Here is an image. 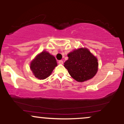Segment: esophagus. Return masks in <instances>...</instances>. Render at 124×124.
Returning <instances> with one entry per match:
<instances>
[{"label":"esophagus","instance_id":"obj_1","mask_svg":"<svg viewBox=\"0 0 124 124\" xmlns=\"http://www.w3.org/2000/svg\"><path fill=\"white\" fill-rule=\"evenodd\" d=\"M58 63H59V64H61V65H62V64H63V61L60 60V61H58Z\"/></svg>","mask_w":124,"mask_h":124}]
</instances>
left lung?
Segmentation results:
<instances>
[{"instance_id":"obj_1","label":"left lung","mask_w":124,"mask_h":124,"mask_svg":"<svg viewBox=\"0 0 124 124\" xmlns=\"http://www.w3.org/2000/svg\"><path fill=\"white\" fill-rule=\"evenodd\" d=\"M68 56L69 58L64 63V66L75 80L83 82L95 76L99 64L97 58L89 49H76L70 52Z\"/></svg>"}]
</instances>
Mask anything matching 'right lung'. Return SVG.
I'll return each instance as SVG.
<instances>
[{
    "label": "right lung",
    "mask_w": 124,
    "mask_h": 124,
    "mask_svg": "<svg viewBox=\"0 0 124 124\" xmlns=\"http://www.w3.org/2000/svg\"><path fill=\"white\" fill-rule=\"evenodd\" d=\"M56 66L55 57L46 51H42L31 62L30 68L35 78L41 80L48 78Z\"/></svg>",
    "instance_id": "right-lung-1"
}]
</instances>
